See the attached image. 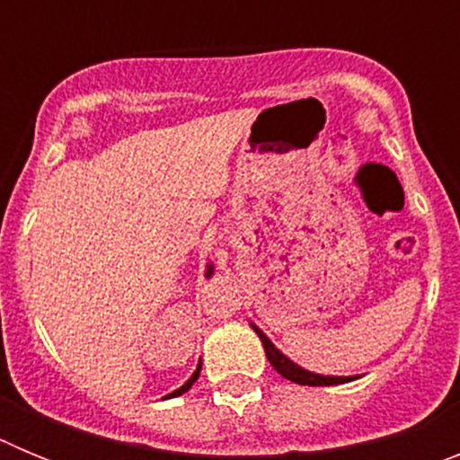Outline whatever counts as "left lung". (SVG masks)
<instances>
[{
  "label": "left lung",
  "instance_id": "1",
  "mask_svg": "<svg viewBox=\"0 0 460 460\" xmlns=\"http://www.w3.org/2000/svg\"><path fill=\"white\" fill-rule=\"evenodd\" d=\"M255 334L260 336L262 345H265V352H267V359H270L271 367L280 373L283 377H288L290 382H296V385H308V387H329V385H343V382H350L352 377H334V376H318V373H311L306 368L296 367L295 361L288 359L286 355L280 350H276L274 343L267 339L262 332L253 324Z\"/></svg>",
  "mask_w": 460,
  "mask_h": 460
}]
</instances>
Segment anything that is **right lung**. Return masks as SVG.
Listing matches in <instances>:
<instances>
[{"label": "right lung", "instance_id": "add662e5", "mask_svg": "<svg viewBox=\"0 0 460 460\" xmlns=\"http://www.w3.org/2000/svg\"><path fill=\"white\" fill-rule=\"evenodd\" d=\"M207 276H211V265H209V270H207ZM200 368H202V367H198V368H195V373H193V376H190V380L186 382V385H181V387L177 389V392H172V394H170V398H172V396H180V394L189 392V389L193 387V382L198 380V376H200Z\"/></svg>", "mask_w": 460, "mask_h": 460}]
</instances>
